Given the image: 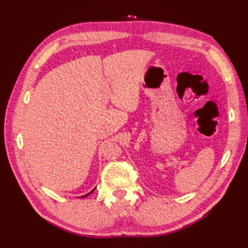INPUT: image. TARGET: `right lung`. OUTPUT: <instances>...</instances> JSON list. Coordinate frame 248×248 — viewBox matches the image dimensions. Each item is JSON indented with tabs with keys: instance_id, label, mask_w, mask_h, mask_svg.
Listing matches in <instances>:
<instances>
[{
	"instance_id": "right-lung-1",
	"label": "right lung",
	"mask_w": 248,
	"mask_h": 248,
	"mask_svg": "<svg viewBox=\"0 0 248 248\" xmlns=\"http://www.w3.org/2000/svg\"><path fill=\"white\" fill-rule=\"evenodd\" d=\"M94 189H96V187H94V188L93 189V191H91V192H89L88 194H86V195H84V196H81V198H84V197H86V196H88V195H91V194H92V193H93V192L94 191Z\"/></svg>"
}]
</instances>
